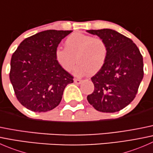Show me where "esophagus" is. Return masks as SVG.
<instances>
[{
  "instance_id": "obj_1",
  "label": "esophagus",
  "mask_w": 153,
  "mask_h": 153,
  "mask_svg": "<svg viewBox=\"0 0 153 153\" xmlns=\"http://www.w3.org/2000/svg\"><path fill=\"white\" fill-rule=\"evenodd\" d=\"M81 80H80V79H78V78H75V79H74V82H75V84H80L81 83Z\"/></svg>"
}]
</instances>
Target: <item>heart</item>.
Returning a JSON list of instances; mask_svg holds the SVG:
<instances>
[{
    "mask_svg": "<svg viewBox=\"0 0 153 153\" xmlns=\"http://www.w3.org/2000/svg\"><path fill=\"white\" fill-rule=\"evenodd\" d=\"M108 55L107 44L101 38L83 33H73L67 37L65 48L55 50L56 62L65 71H70L76 61L74 74L82 76L99 72L105 64Z\"/></svg>",
    "mask_w": 153,
    "mask_h": 153,
    "instance_id": "b5f03b06",
    "label": "heart"
}]
</instances>
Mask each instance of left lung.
<instances>
[{
    "mask_svg": "<svg viewBox=\"0 0 153 153\" xmlns=\"http://www.w3.org/2000/svg\"><path fill=\"white\" fill-rule=\"evenodd\" d=\"M105 41L108 55L102 69L91 78L93 92L87 100L96 110L115 112L135 98L143 77L142 55L130 38L109 29L86 30Z\"/></svg>",
    "mask_w": 153,
    "mask_h": 153,
    "instance_id": "left-lung-1",
    "label": "left lung"
}]
</instances>
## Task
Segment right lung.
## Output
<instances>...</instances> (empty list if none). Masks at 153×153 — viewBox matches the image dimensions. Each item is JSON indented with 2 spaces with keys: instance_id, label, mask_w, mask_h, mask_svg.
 <instances>
[{
  "instance_id": "obj_1",
  "label": "right lung",
  "mask_w": 153,
  "mask_h": 153,
  "mask_svg": "<svg viewBox=\"0 0 153 153\" xmlns=\"http://www.w3.org/2000/svg\"><path fill=\"white\" fill-rule=\"evenodd\" d=\"M72 30L38 32L20 44L11 58L10 79L17 99L33 112H47L60 104L73 76L58 65L55 50Z\"/></svg>"
}]
</instances>
